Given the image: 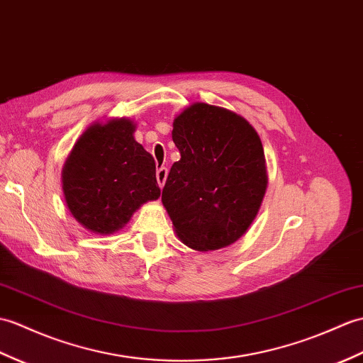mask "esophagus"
Here are the masks:
<instances>
[{"instance_id":"34e87169","label":"esophagus","mask_w":363,"mask_h":363,"mask_svg":"<svg viewBox=\"0 0 363 363\" xmlns=\"http://www.w3.org/2000/svg\"><path fill=\"white\" fill-rule=\"evenodd\" d=\"M167 174H168V170L165 167H161L159 168V170L156 172V178H157V184H159V187H164V184H165V179H167Z\"/></svg>"}]
</instances>
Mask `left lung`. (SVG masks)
<instances>
[{
  "instance_id": "8db88e82",
  "label": "left lung",
  "mask_w": 363,
  "mask_h": 363,
  "mask_svg": "<svg viewBox=\"0 0 363 363\" xmlns=\"http://www.w3.org/2000/svg\"><path fill=\"white\" fill-rule=\"evenodd\" d=\"M172 138L181 159L172 165L162 204L179 240L216 250L241 238L267 187L263 143L244 117L193 104L176 117Z\"/></svg>"
}]
</instances>
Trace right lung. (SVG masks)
<instances>
[{
	"instance_id": "add662e5",
	"label": "right lung",
	"mask_w": 363,
	"mask_h": 363,
	"mask_svg": "<svg viewBox=\"0 0 363 363\" xmlns=\"http://www.w3.org/2000/svg\"><path fill=\"white\" fill-rule=\"evenodd\" d=\"M134 130L125 117L91 125L63 165L67 208L92 233L121 230L142 204L161 196L155 159Z\"/></svg>"
}]
</instances>
